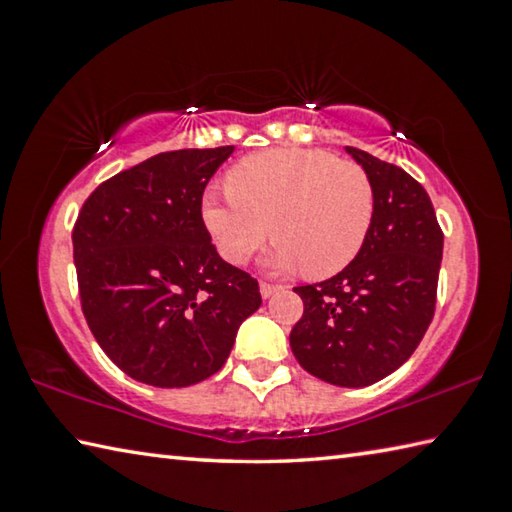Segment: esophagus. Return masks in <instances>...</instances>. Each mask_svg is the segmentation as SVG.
<instances>
[{"mask_svg":"<svg viewBox=\"0 0 512 512\" xmlns=\"http://www.w3.org/2000/svg\"><path fill=\"white\" fill-rule=\"evenodd\" d=\"M259 291H262V298H271L273 293L282 291L280 284H271V282H259Z\"/></svg>","mask_w":512,"mask_h":512,"instance_id":"34e87169","label":"esophagus"}]
</instances>
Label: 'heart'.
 I'll use <instances>...</instances> for the list:
<instances>
[{
	"label": "heart",
	"instance_id": "obj_1",
	"mask_svg": "<svg viewBox=\"0 0 512 512\" xmlns=\"http://www.w3.org/2000/svg\"><path fill=\"white\" fill-rule=\"evenodd\" d=\"M203 198V221L223 259L246 264L273 235L268 264L329 277L352 264L375 219V189L357 162L320 149L248 155Z\"/></svg>",
	"mask_w": 512,
	"mask_h": 512
}]
</instances>
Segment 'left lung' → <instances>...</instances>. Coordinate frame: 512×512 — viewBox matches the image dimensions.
I'll use <instances>...</instances> for the list:
<instances>
[{
	"label": "left lung",
	"mask_w": 512,
	"mask_h": 512,
	"mask_svg": "<svg viewBox=\"0 0 512 512\" xmlns=\"http://www.w3.org/2000/svg\"><path fill=\"white\" fill-rule=\"evenodd\" d=\"M375 189V219L352 264L296 287L305 302L291 350L309 375L361 388L395 372L418 348L436 309L443 230L431 198L404 169L345 146Z\"/></svg>",
	"instance_id": "left-lung-1"
}]
</instances>
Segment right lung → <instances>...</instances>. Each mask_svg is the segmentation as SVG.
I'll use <instances>...</instances> for the list:
<instances>
[{"label":"right lung","instance_id":"1","mask_svg":"<svg viewBox=\"0 0 512 512\" xmlns=\"http://www.w3.org/2000/svg\"><path fill=\"white\" fill-rule=\"evenodd\" d=\"M235 146L158 153L101 183L72 244L83 316L110 361L158 388L219 372L259 284L223 262L201 214L205 185Z\"/></svg>","mask_w":512,"mask_h":512}]
</instances>
